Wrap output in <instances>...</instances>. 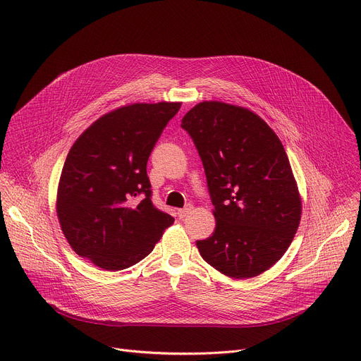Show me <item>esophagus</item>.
<instances>
[{
	"label": "esophagus",
	"instance_id": "1",
	"mask_svg": "<svg viewBox=\"0 0 361 361\" xmlns=\"http://www.w3.org/2000/svg\"><path fill=\"white\" fill-rule=\"evenodd\" d=\"M192 211H193V206L192 204H187L185 207H183V209H178V216L180 218H185V216H188L192 214Z\"/></svg>",
	"mask_w": 361,
	"mask_h": 361
}]
</instances>
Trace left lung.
<instances>
[{
    "mask_svg": "<svg viewBox=\"0 0 361 361\" xmlns=\"http://www.w3.org/2000/svg\"><path fill=\"white\" fill-rule=\"evenodd\" d=\"M181 127L192 136L209 187L215 231L196 241L221 274L253 278L283 256L298 230L301 196L279 137L249 108L203 101Z\"/></svg>",
    "mask_w": 361,
    "mask_h": 361,
    "instance_id": "1",
    "label": "left lung"
}]
</instances>
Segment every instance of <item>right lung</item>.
Returning <instances> with one entry per match:
<instances>
[{"label":"right lung","mask_w":361,"mask_h":361,"mask_svg":"<svg viewBox=\"0 0 361 361\" xmlns=\"http://www.w3.org/2000/svg\"><path fill=\"white\" fill-rule=\"evenodd\" d=\"M181 102H136L92 123L66 158L55 209L71 249L105 271L145 259L174 218L150 199L146 164Z\"/></svg>","instance_id":"right-lung-1"}]
</instances>
